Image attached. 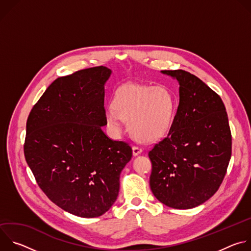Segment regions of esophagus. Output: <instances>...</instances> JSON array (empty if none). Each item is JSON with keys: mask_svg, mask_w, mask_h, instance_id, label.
<instances>
[{"mask_svg": "<svg viewBox=\"0 0 251 251\" xmlns=\"http://www.w3.org/2000/svg\"><path fill=\"white\" fill-rule=\"evenodd\" d=\"M132 150H133V155L134 156H137V155H139V154H141L142 153V148H140V147H138V146H133L132 147Z\"/></svg>", "mask_w": 251, "mask_h": 251, "instance_id": "34e87169", "label": "esophagus"}]
</instances>
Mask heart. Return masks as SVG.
<instances>
[{"label": "heart", "mask_w": 251, "mask_h": 251, "mask_svg": "<svg viewBox=\"0 0 251 251\" xmlns=\"http://www.w3.org/2000/svg\"><path fill=\"white\" fill-rule=\"evenodd\" d=\"M176 105V97L168 87L126 83L115 91L113 108L106 110L105 119L117 132L122 120L128 121V129L137 140L153 142L169 133Z\"/></svg>", "instance_id": "heart-1"}]
</instances>
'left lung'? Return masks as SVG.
Returning a JSON list of instances; mask_svg holds the SVG:
<instances>
[{"label":"left lung","instance_id":"left-lung-1","mask_svg":"<svg viewBox=\"0 0 251 251\" xmlns=\"http://www.w3.org/2000/svg\"><path fill=\"white\" fill-rule=\"evenodd\" d=\"M180 84L173 125L149 152L150 187L167 206L196 207L217 193L231 157V133L225 104L188 71L162 70Z\"/></svg>","mask_w":251,"mask_h":251}]
</instances>
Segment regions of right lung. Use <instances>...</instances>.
<instances>
[{
  "mask_svg": "<svg viewBox=\"0 0 251 251\" xmlns=\"http://www.w3.org/2000/svg\"><path fill=\"white\" fill-rule=\"evenodd\" d=\"M111 73L96 66L58 77L26 121L24 152L35 181L52 202L80 218L100 217L112 206L132 158L128 143L102 130Z\"/></svg>",
  "mask_w": 251,
  "mask_h": 251,
  "instance_id": "1",
  "label": "right lung"
}]
</instances>
